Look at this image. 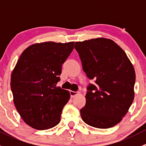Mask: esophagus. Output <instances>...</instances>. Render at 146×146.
Instances as JSON below:
<instances>
[{"label": "esophagus", "mask_w": 146, "mask_h": 146, "mask_svg": "<svg viewBox=\"0 0 146 146\" xmlns=\"http://www.w3.org/2000/svg\"><path fill=\"white\" fill-rule=\"evenodd\" d=\"M77 94H78V92H74V91H72V90L70 91V97H71L72 98H74V97L76 96V95H77Z\"/></svg>", "instance_id": "esophagus-1"}]
</instances>
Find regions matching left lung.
Wrapping results in <instances>:
<instances>
[{
	"label": "left lung",
	"instance_id": "obj_1",
	"mask_svg": "<svg viewBox=\"0 0 146 146\" xmlns=\"http://www.w3.org/2000/svg\"><path fill=\"white\" fill-rule=\"evenodd\" d=\"M75 48L90 80L86 103L80 110L85 123L108 129L121 121L134 99L136 74L126 53L114 41L97 38L76 42Z\"/></svg>",
	"mask_w": 146,
	"mask_h": 146
}]
</instances>
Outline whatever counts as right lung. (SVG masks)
<instances>
[{
    "instance_id": "obj_1",
    "label": "right lung",
    "mask_w": 146,
    "mask_h": 146,
    "mask_svg": "<svg viewBox=\"0 0 146 146\" xmlns=\"http://www.w3.org/2000/svg\"><path fill=\"white\" fill-rule=\"evenodd\" d=\"M73 47V42H43L29 46L20 55L12 73L10 88L16 110L31 127L48 129L61 121L70 93L56 84L62 64Z\"/></svg>"
}]
</instances>
